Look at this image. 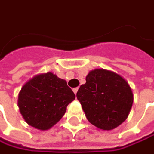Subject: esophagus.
<instances>
[{
    "instance_id": "34e87169",
    "label": "esophagus",
    "mask_w": 154,
    "mask_h": 154,
    "mask_svg": "<svg viewBox=\"0 0 154 154\" xmlns=\"http://www.w3.org/2000/svg\"><path fill=\"white\" fill-rule=\"evenodd\" d=\"M78 90H79V88H73V91H74V93L76 95V93H78Z\"/></svg>"
}]
</instances>
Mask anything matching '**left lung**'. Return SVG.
<instances>
[{
	"label": "left lung",
	"mask_w": 154,
	"mask_h": 154,
	"mask_svg": "<svg viewBox=\"0 0 154 154\" xmlns=\"http://www.w3.org/2000/svg\"><path fill=\"white\" fill-rule=\"evenodd\" d=\"M76 97L88 120L103 131L113 130L124 123L134 102L128 82L119 74L104 68L89 71Z\"/></svg>",
	"instance_id": "obj_1"
}]
</instances>
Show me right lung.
I'll return each mask as SVG.
<instances>
[{"label": "right lung", "instance_id": "right-lung-1", "mask_svg": "<svg viewBox=\"0 0 154 154\" xmlns=\"http://www.w3.org/2000/svg\"><path fill=\"white\" fill-rule=\"evenodd\" d=\"M75 98L66 80L47 72L33 76L23 85L18 96V106L29 125L47 131L63 117L67 105Z\"/></svg>", "mask_w": 154, "mask_h": 154}]
</instances>
